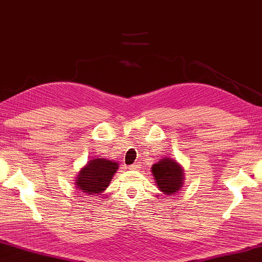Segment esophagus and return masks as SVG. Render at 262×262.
I'll list each match as a JSON object with an SVG mask.
<instances>
[{
    "instance_id": "1",
    "label": "esophagus",
    "mask_w": 262,
    "mask_h": 262,
    "mask_svg": "<svg viewBox=\"0 0 262 262\" xmlns=\"http://www.w3.org/2000/svg\"><path fill=\"white\" fill-rule=\"evenodd\" d=\"M140 164H139V162H135V164H132L131 165V169L132 170H138L139 168H140Z\"/></svg>"
}]
</instances>
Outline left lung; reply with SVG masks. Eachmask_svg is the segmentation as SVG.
<instances>
[{
    "instance_id": "8db88e82",
    "label": "left lung",
    "mask_w": 262,
    "mask_h": 262,
    "mask_svg": "<svg viewBox=\"0 0 262 262\" xmlns=\"http://www.w3.org/2000/svg\"><path fill=\"white\" fill-rule=\"evenodd\" d=\"M154 182L162 194L171 196L178 192L184 182V173L181 165L175 159L165 157L152 166Z\"/></svg>"
}]
</instances>
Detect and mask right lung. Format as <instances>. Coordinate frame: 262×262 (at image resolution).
Instances as JSON below:
<instances>
[{"label":"right lung","instance_id":"obj_1","mask_svg":"<svg viewBox=\"0 0 262 262\" xmlns=\"http://www.w3.org/2000/svg\"><path fill=\"white\" fill-rule=\"evenodd\" d=\"M118 169V164L105 158H94L81 168L75 179L76 189L81 194L95 197L109 187L114 174Z\"/></svg>","mask_w":262,"mask_h":262}]
</instances>
